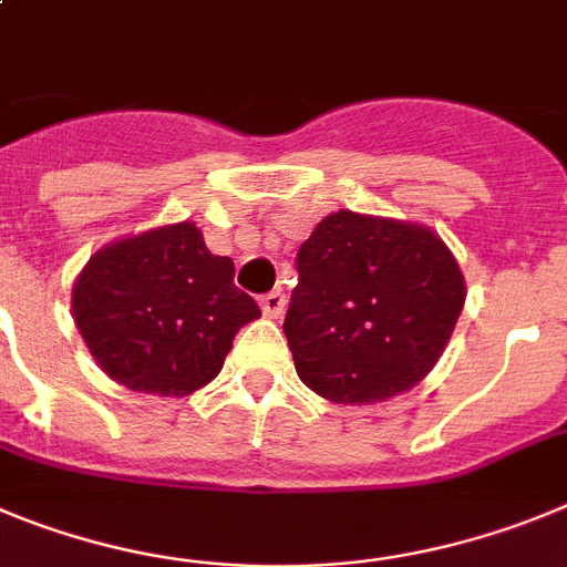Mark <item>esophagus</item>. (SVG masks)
<instances>
[{
  "label": "esophagus",
  "mask_w": 567,
  "mask_h": 567,
  "mask_svg": "<svg viewBox=\"0 0 567 567\" xmlns=\"http://www.w3.org/2000/svg\"><path fill=\"white\" fill-rule=\"evenodd\" d=\"M259 308H262V313L268 316V319H279V316L285 313V293L282 290L265 293L262 299H259Z\"/></svg>",
  "instance_id": "1"
}]
</instances>
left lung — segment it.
Masks as SVG:
<instances>
[{
    "label": "left lung",
    "instance_id": "left-lung-1",
    "mask_svg": "<svg viewBox=\"0 0 567 567\" xmlns=\"http://www.w3.org/2000/svg\"><path fill=\"white\" fill-rule=\"evenodd\" d=\"M285 336L299 379L336 404H375L441 359L466 288L430 228L330 214L296 254Z\"/></svg>",
    "mask_w": 567,
    "mask_h": 567
}]
</instances>
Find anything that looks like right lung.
Masks as SVG:
<instances>
[{
  "label": "right lung",
  "instance_id": "1",
  "mask_svg": "<svg viewBox=\"0 0 567 567\" xmlns=\"http://www.w3.org/2000/svg\"><path fill=\"white\" fill-rule=\"evenodd\" d=\"M90 353L118 384L188 395L223 370L234 336L262 310L234 285L195 223L155 228L95 254L73 288Z\"/></svg>",
  "mask_w": 567,
  "mask_h": 567
}]
</instances>
